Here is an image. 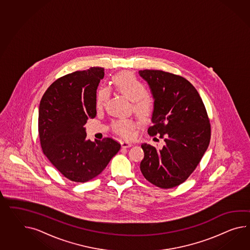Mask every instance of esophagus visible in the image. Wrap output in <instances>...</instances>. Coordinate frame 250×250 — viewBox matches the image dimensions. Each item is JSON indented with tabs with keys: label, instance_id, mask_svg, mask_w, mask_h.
Returning <instances> with one entry per match:
<instances>
[{
	"label": "esophagus",
	"instance_id": "obj_1",
	"mask_svg": "<svg viewBox=\"0 0 250 250\" xmlns=\"http://www.w3.org/2000/svg\"><path fill=\"white\" fill-rule=\"evenodd\" d=\"M133 146L131 143H129V142H125V141H124V142H121V146L123 148H128V147H131Z\"/></svg>",
	"mask_w": 250,
	"mask_h": 250
}]
</instances>
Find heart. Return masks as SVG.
<instances>
[{
	"label": "heart",
	"mask_w": 250,
	"mask_h": 250,
	"mask_svg": "<svg viewBox=\"0 0 250 250\" xmlns=\"http://www.w3.org/2000/svg\"><path fill=\"white\" fill-rule=\"evenodd\" d=\"M113 85L116 91L120 93L129 101L133 102L135 113L143 118H148L153 111L152 98L147 96V88L134 74L131 72H121L114 76ZM109 97V92L106 88H99L96 95V105L101 108L104 105ZM135 124L132 120L122 119L113 124L114 131L125 138H130L134 134Z\"/></svg>",
	"instance_id": "1"
}]
</instances>
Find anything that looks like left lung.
<instances>
[{
    "mask_svg": "<svg viewBox=\"0 0 250 250\" xmlns=\"http://www.w3.org/2000/svg\"><path fill=\"white\" fill-rule=\"evenodd\" d=\"M153 99L150 135L160 134L165 145L156 149L142 144L145 157L143 175L160 188L169 189L183 183L206 152L210 125L201 97L183 77L162 70H139Z\"/></svg>",
    "mask_w": 250,
    "mask_h": 250,
    "instance_id": "8db88e82",
    "label": "left lung"
}]
</instances>
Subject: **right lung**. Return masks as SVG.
Returning a JSON list of instances; mask_svg holds the SVG:
<instances>
[{"instance_id":"obj_1","label":"right lung","mask_w":250,"mask_h":250,"mask_svg":"<svg viewBox=\"0 0 250 250\" xmlns=\"http://www.w3.org/2000/svg\"><path fill=\"white\" fill-rule=\"evenodd\" d=\"M104 67L67 74L44 93L39 106L43 152L68 180L85 183L99 175L121 146L112 138L86 140L84 125L97 115L96 95Z\"/></svg>"}]
</instances>
